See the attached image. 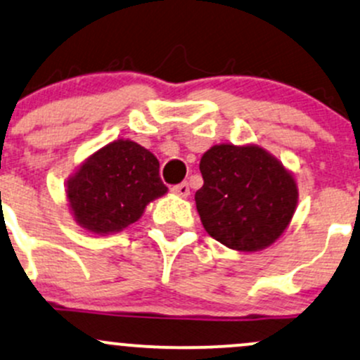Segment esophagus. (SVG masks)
Returning <instances> with one entry per match:
<instances>
[{
  "label": "esophagus",
  "instance_id": "34e87169",
  "mask_svg": "<svg viewBox=\"0 0 360 360\" xmlns=\"http://www.w3.org/2000/svg\"><path fill=\"white\" fill-rule=\"evenodd\" d=\"M172 193H176L177 196H183V198H188V196H189V184L188 183L177 184V186L172 188Z\"/></svg>",
  "mask_w": 360,
  "mask_h": 360
}]
</instances>
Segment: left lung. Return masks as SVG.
Here are the masks:
<instances>
[{
  "mask_svg": "<svg viewBox=\"0 0 360 360\" xmlns=\"http://www.w3.org/2000/svg\"><path fill=\"white\" fill-rule=\"evenodd\" d=\"M195 195L205 231L231 250L262 251L289 227L297 208L294 174L256 143L213 145L200 160Z\"/></svg>",
  "mask_w": 360,
  "mask_h": 360,
  "instance_id": "left-lung-1",
  "label": "left lung"
}]
</instances>
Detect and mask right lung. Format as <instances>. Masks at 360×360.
I'll list each match as a JSON object with an SVG mask.
<instances>
[{
  "label": "right lung",
  "instance_id": "1",
  "mask_svg": "<svg viewBox=\"0 0 360 360\" xmlns=\"http://www.w3.org/2000/svg\"><path fill=\"white\" fill-rule=\"evenodd\" d=\"M159 160L133 140H114L82 162L66 181L75 222L97 236L116 234L138 222L153 200L167 193Z\"/></svg>",
  "mask_w": 360,
  "mask_h": 360
}]
</instances>
